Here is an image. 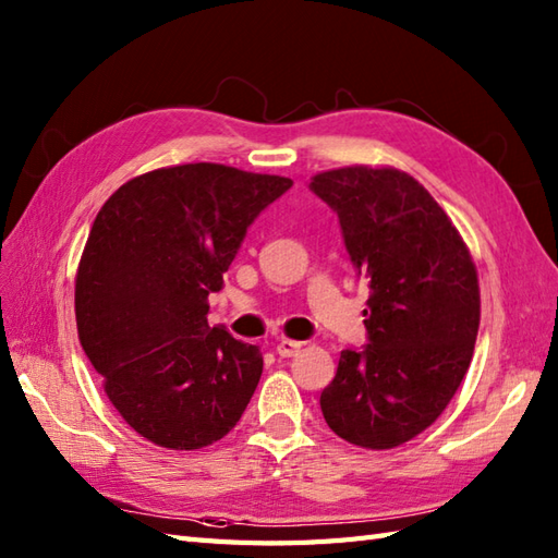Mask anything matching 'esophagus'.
<instances>
[{
	"mask_svg": "<svg viewBox=\"0 0 558 558\" xmlns=\"http://www.w3.org/2000/svg\"><path fill=\"white\" fill-rule=\"evenodd\" d=\"M300 350H302V342L300 340H290V338H282L278 342V348H276V352L280 354V357H294V354H298Z\"/></svg>",
	"mask_w": 558,
	"mask_h": 558,
	"instance_id": "1",
	"label": "esophagus"
}]
</instances>
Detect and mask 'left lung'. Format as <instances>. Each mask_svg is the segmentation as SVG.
<instances>
[{"label": "left lung", "instance_id": "1", "mask_svg": "<svg viewBox=\"0 0 558 558\" xmlns=\"http://www.w3.org/2000/svg\"><path fill=\"white\" fill-rule=\"evenodd\" d=\"M338 213L348 254L369 282V345L342 350L322 393L348 444L396 448L432 426L465 376L480 330L475 260L434 196L396 168L350 165L312 177Z\"/></svg>", "mask_w": 558, "mask_h": 558}]
</instances>
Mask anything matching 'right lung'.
<instances>
[{
  "instance_id": "1",
  "label": "right lung",
  "mask_w": 558,
  "mask_h": 558,
  "mask_svg": "<svg viewBox=\"0 0 558 558\" xmlns=\"http://www.w3.org/2000/svg\"><path fill=\"white\" fill-rule=\"evenodd\" d=\"M290 186L189 162L134 177L96 216L76 270L78 340L114 410L150 444H216L252 400L264 354L208 326V294L222 290L248 225Z\"/></svg>"
}]
</instances>
